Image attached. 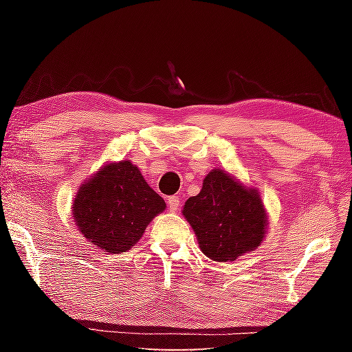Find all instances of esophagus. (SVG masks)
Here are the masks:
<instances>
[{"mask_svg": "<svg viewBox=\"0 0 352 352\" xmlns=\"http://www.w3.org/2000/svg\"><path fill=\"white\" fill-rule=\"evenodd\" d=\"M168 205L170 208V211H177L178 208H180V199H178L177 195H170V197H168Z\"/></svg>", "mask_w": 352, "mask_h": 352, "instance_id": "34e87169", "label": "esophagus"}]
</instances>
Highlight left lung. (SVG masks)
<instances>
[{
    "mask_svg": "<svg viewBox=\"0 0 352 352\" xmlns=\"http://www.w3.org/2000/svg\"><path fill=\"white\" fill-rule=\"evenodd\" d=\"M183 214L201 252L219 262L234 261L264 239L267 216L259 194L243 188L223 170L206 175L200 194L189 197Z\"/></svg>",
    "mask_w": 352,
    "mask_h": 352,
    "instance_id": "8db88e82",
    "label": "left lung"
}]
</instances>
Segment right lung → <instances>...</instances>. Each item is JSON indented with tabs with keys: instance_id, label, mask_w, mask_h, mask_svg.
I'll list each match as a JSON object with an SVG mask.
<instances>
[{
	"instance_id": "1",
	"label": "right lung",
	"mask_w": 352,
	"mask_h": 352,
	"mask_svg": "<svg viewBox=\"0 0 352 352\" xmlns=\"http://www.w3.org/2000/svg\"><path fill=\"white\" fill-rule=\"evenodd\" d=\"M166 204L130 162L107 164L77 192L73 216L82 234L110 253L132 248Z\"/></svg>"
}]
</instances>
